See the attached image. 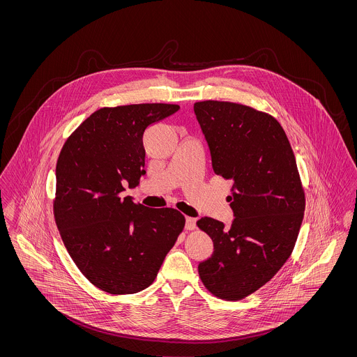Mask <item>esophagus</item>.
<instances>
[{
    "mask_svg": "<svg viewBox=\"0 0 357 357\" xmlns=\"http://www.w3.org/2000/svg\"><path fill=\"white\" fill-rule=\"evenodd\" d=\"M185 227H186V230H194L197 227V220L191 218V217H186Z\"/></svg>",
    "mask_w": 357,
    "mask_h": 357,
    "instance_id": "obj_1",
    "label": "esophagus"
}]
</instances>
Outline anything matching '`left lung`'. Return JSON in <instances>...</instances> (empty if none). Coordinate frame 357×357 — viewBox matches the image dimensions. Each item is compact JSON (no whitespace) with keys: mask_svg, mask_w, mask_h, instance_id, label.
Segmentation results:
<instances>
[{"mask_svg":"<svg viewBox=\"0 0 357 357\" xmlns=\"http://www.w3.org/2000/svg\"><path fill=\"white\" fill-rule=\"evenodd\" d=\"M194 112L213 170L234 182L227 201L236 217L229 229L208 217L197 222L214 243L198 272L211 294L238 301L269 282L291 255L305 192L288 136L272 115L218 100L195 102Z\"/></svg>","mask_w":357,"mask_h":357,"instance_id":"1","label":"left lung"}]
</instances>
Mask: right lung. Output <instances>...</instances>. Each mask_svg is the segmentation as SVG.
Here are the masks:
<instances>
[{
  "label": "right lung",
  "instance_id": "add662e5",
  "mask_svg": "<svg viewBox=\"0 0 357 357\" xmlns=\"http://www.w3.org/2000/svg\"><path fill=\"white\" fill-rule=\"evenodd\" d=\"M179 109L144 102L95 111L66 140L56 165L53 215L70 258L85 278L111 294L149 288L185 227L171 207L123 198L146 174L143 134Z\"/></svg>",
  "mask_w": 357,
  "mask_h": 357
}]
</instances>
